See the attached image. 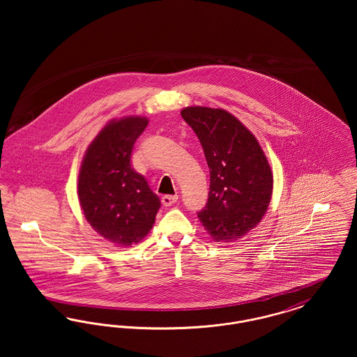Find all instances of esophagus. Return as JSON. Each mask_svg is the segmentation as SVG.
I'll list each match as a JSON object with an SVG mask.
<instances>
[{
    "label": "esophagus",
    "instance_id": "esophagus-1",
    "mask_svg": "<svg viewBox=\"0 0 357 357\" xmlns=\"http://www.w3.org/2000/svg\"><path fill=\"white\" fill-rule=\"evenodd\" d=\"M178 201V195H165L162 197V204L163 206H171Z\"/></svg>",
    "mask_w": 357,
    "mask_h": 357
}]
</instances>
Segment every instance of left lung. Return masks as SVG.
Returning <instances> with one entry per match:
<instances>
[{"mask_svg": "<svg viewBox=\"0 0 357 357\" xmlns=\"http://www.w3.org/2000/svg\"><path fill=\"white\" fill-rule=\"evenodd\" d=\"M182 118L198 136L210 169V191L198 218L215 242L246 236L271 204L273 174L255 136L221 108L186 107Z\"/></svg>", "mask_w": 357, "mask_h": 357, "instance_id": "1", "label": "left lung"}]
</instances>
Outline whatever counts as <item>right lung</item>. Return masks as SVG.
<instances>
[{"label":"right lung","instance_id":"right-lung-1","mask_svg":"<svg viewBox=\"0 0 357 357\" xmlns=\"http://www.w3.org/2000/svg\"><path fill=\"white\" fill-rule=\"evenodd\" d=\"M147 124L142 116L107 123L88 146L79 172L85 220L116 246L128 248L146 237L160 207L146 178L131 166L132 147Z\"/></svg>","mask_w":357,"mask_h":357}]
</instances>
